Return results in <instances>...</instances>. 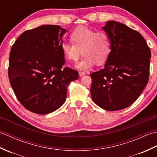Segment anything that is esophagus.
Masks as SVG:
<instances>
[{
    "label": "esophagus",
    "mask_w": 157,
    "mask_h": 157,
    "mask_svg": "<svg viewBox=\"0 0 157 157\" xmlns=\"http://www.w3.org/2000/svg\"><path fill=\"white\" fill-rule=\"evenodd\" d=\"M79 76L82 77V76H83L84 75H85V72H84V71H79Z\"/></svg>",
    "instance_id": "obj_1"
}]
</instances>
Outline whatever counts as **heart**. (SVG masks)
I'll use <instances>...</instances> for the list:
<instances>
[{
    "mask_svg": "<svg viewBox=\"0 0 157 157\" xmlns=\"http://www.w3.org/2000/svg\"><path fill=\"white\" fill-rule=\"evenodd\" d=\"M73 42H64L62 51L65 57L77 62L82 55V61L76 65L81 70H87L94 65H101L106 61L111 52V41L105 32H96L85 27L76 28L71 35Z\"/></svg>",
    "mask_w": 157,
    "mask_h": 157,
    "instance_id": "obj_1",
    "label": "heart"
}]
</instances>
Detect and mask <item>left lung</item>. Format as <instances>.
I'll list each match as a JSON object with an SVG mask.
<instances>
[{"mask_svg": "<svg viewBox=\"0 0 157 157\" xmlns=\"http://www.w3.org/2000/svg\"><path fill=\"white\" fill-rule=\"evenodd\" d=\"M111 52L104 69L90 73L93 101L115 111L133 104L148 84L151 49L143 36L123 23L109 21L102 28Z\"/></svg>", "mask_w": 157, "mask_h": 157, "instance_id": "obj_1", "label": "left lung"}]
</instances>
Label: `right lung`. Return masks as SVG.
<instances>
[{
    "mask_svg": "<svg viewBox=\"0 0 157 157\" xmlns=\"http://www.w3.org/2000/svg\"><path fill=\"white\" fill-rule=\"evenodd\" d=\"M65 32L59 25H41L23 32L12 46L9 82L29 111L45 115L57 110L65 101L69 83L78 78L76 70L63 67Z\"/></svg>",
    "mask_w": 157,
    "mask_h": 157,
    "instance_id": "obj_1",
    "label": "right lung"
}]
</instances>
